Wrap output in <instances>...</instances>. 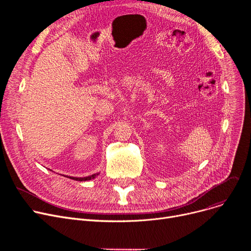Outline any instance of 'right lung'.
<instances>
[{
	"instance_id": "obj_1",
	"label": "right lung",
	"mask_w": 251,
	"mask_h": 251,
	"mask_svg": "<svg viewBox=\"0 0 251 251\" xmlns=\"http://www.w3.org/2000/svg\"><path fill=\"white\" fill-rule=\"evenodd\" d=\"M99 174H100V173L92 174V175L87 176V177H71V176H65V177L73 179V180H76V181H88V180H91V179H95Z\"/></svg>"
}]
</instances>
